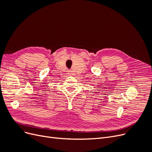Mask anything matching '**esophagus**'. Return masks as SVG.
I'll return each instance as SVG.
<instances>
[{
    "label": "esophagus",
    "mask_w": 152,
    "mask_h": 152,
    "mask_svg": "<svg viewBox=\"0 0 152 152\" xmlns=\"http://www.w3.org/2000/svg\"><path fill=\"white\" fill-rule=\"evenodd\" d=\"M68 72L69 74H70V73H71V72H70V70H68Z\"/></svg>",
    "instance_id": "34e87169"
}]
</instances>
